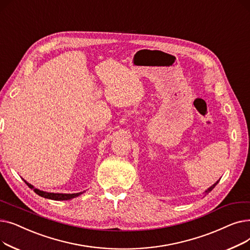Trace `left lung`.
Listing matches in <instances>:
<instances>
[{"instance_id":"8db88e82","label":"left lung","mask_w":250,"mask_h":250,"mask_svg":"<svg viewBox=\"0 0 250 250\" xmlns=\"http://www.w3.org/2000/svg\"><path fill=\"white\" fill-rule=\"evenodd\" d=\"M218 182H219V180H218V181H217V182H216V183H215V185H213V186H212V187H211V188H208V189H207V190H206V193H208V192H209V191H211V190H212V189H213V188H215V187H216V186H217V183H218Z\"/></svg>"}]
</instances>
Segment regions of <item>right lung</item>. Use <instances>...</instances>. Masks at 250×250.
<instances>
[{
  "label": "right lung",
  "instance_id": "1",
  "mask_svg": "<svg viewBox=\"0 0 250 250\" xmlns=\"http://www.w3.org/2000/svg\"><path fill=\"white\" fill-rule=\"evenodd\" d=\"M25 181V180H24ZM26 185H27L31 189L34 190L35 193H37L38 195L42 196V198H45V199H49V200H55V201H68V200H71V199H74L76 198V196L80 195L82 192H78V193H54V192H46V191H42V190H39L37 188H34L33 186H31L30 183L26 182Z\"/></svg>",
  "mask_w": 250,
  "mask_h": 250
}]
</instances>
